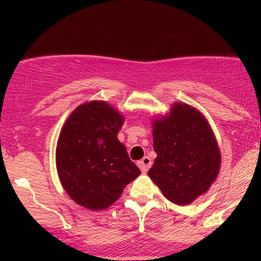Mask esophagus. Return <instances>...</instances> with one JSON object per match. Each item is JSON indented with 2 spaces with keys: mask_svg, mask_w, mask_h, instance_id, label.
Here are the masks:
<instances>
[{
  "mask_svg": "<svg viewBox=\"0 0 261 261\" xmlns=\"http://www.w3.org/2000/svg\"><path fill=\"white\" fill-rule=\"evenodd\" d=\"M151 164H152L151 158L147 157V155H146V157H143L142 160L139 162V167H140L141 172H142V173L147 172V170L149 169V167H151Z\"/></svg>",
  "mask_w": 261,
  "mask_h": 261,
  "instance_id": "1",
  "label": "esophagus"
}]
</instances>
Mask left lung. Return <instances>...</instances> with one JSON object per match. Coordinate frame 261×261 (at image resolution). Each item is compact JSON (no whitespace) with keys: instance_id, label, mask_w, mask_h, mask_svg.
Here are the masks:
<instances>
[{"instance_id":"obj_1","label":"left lung","mask_w":261,"mask_h":261,"mask_svg":"<svg viewBox=\"0 0 261 261\" xmlns=\"http://www.w3.org/2000/svg\"><path fill=\"white\" fill-rule=\"evenodd\" d=\"M152 135L157 157L148 176L162 194L179 206L205 194L220 173L221 152L202 113L176 101L152 119Z\"/></svg>"}]
</instances>
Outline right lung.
Returning <instances> with one entry per match:
<instances>
[{
    "instance_id": "obj_1",
    "label": "right lung",
    "mask_w": 261,
    "mask_h": 261,
    "mask_svg": "<svg viewBox=\"0 0 261 261\" xmlns=\"http://www.w3.org/2000/svg\"><path fill=\"white\" fill-rule=\"evenodd\" d=\"M125 118L104 100L81 104L70 114L56 145L62 188L80 206L99 211L112 206L141 174L118 140Z\"/></svg>"
}]
</instances>
